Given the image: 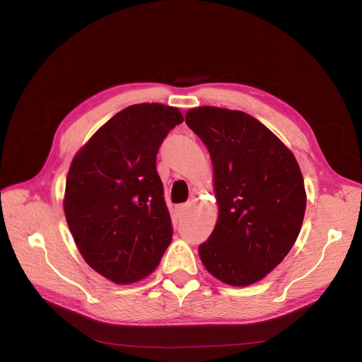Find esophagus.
Segmentation results:
<instances>
[{"mask_svg":"<svg viewBox=\"0 0 362 362\" xmlns=\"http://www.w3.org/2000/svg\"><path fill=\"white\" fill-rule=\"evenodd\" d=\"M189 204H182V205H180L178 208H177V214H178V217H184L185 216V213H187V210H189Z\"/></svg>","mask_w":362,"mask_h":362,"instance_id":"obj_1","label":"esophagus"}]
</instances>
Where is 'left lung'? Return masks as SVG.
Returning <instances> with one entry per match:
<instances>
[{
    "label": "left lung",
    "instance_id": "1",
    "mask_svg": "<svg viewBox=\"0 0 362 362\" xmlns=\"http://www.w3.org/2000/svg\"><path fill=\"white\" fill-rule=\"evenodd\" d=\"M185 124L208 148L218 218L199 246L205 269L228 286L264 278L293 247L306 193L293 152L247 113L192 108Z\"/></svg>",
    "mask_w": 362,
    "mask_h": 362
}]
</instances>
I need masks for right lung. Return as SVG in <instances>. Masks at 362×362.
Listing matches in <instances>:
<instances>
[{
    "label": "right lung",
    "mask_w": 362,
    "mask_h": 362,
    "mask_svg": "<svg viewBox=\"0 0 362 362\" xmlns=\"http://www.w3.org/2000/svg\"><path fill=\"white\" fill-rule=\"evenodd\" d=\"M182 120L175 107L129 105L72 160L63 202L68 226L87 264L116 284L148 276L172 242L156 164L164 137Z\"/></svg>",
    "instance_id": "right-lung-1"
}]
</instances>
